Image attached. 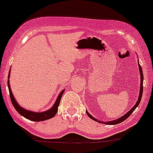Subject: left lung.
<instances>
[{
    "instance_id": "left-lung-1",
    "label": "left lung",
    "mask_w": 153,
    "mask_h": 153,
    "mask_svg": "<svg viewBox=\"0 0 153 153\" xmlns=\"http://www.w3.org/2000/svg\"><path fill=\"white\" fill-rule=\"evenodd\" d=\"M138 65H139L140 75V94H139V97H138V100H137V101L136 104H135V105H134L132 108H131V110L128 111V112H127V113H125V115H123V116L120 117V118H117V119L112 120V121H109V122H102V121H99V120L97 119V118H94V117H93L92 115H91V114H90L89 112H88V111H86L88 115L90 117V118H91V119L94 120V121H96L97 122H99V123H101V124H105V125H117V124L122 123V122H124L125 120H126L127 118H128V117H129L130 115H131V113H132V112L135 110V109H136L137 107L138 106V105H139L140 102L141 98H142V95H143V74L142 68H141L140 65L139 59H138Z\"/></svg>"
}]
</instances>
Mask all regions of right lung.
Returning a JSON list of instances; mask_svg holds the SVG:
<instances>
[{
  "mask_svg": "<svg viewBox=\"0 0 153 153\" xmlns=\"http://www.w3.org/2000/svg\"><path fill=\"white\" fill-rule=\"evenodd\" d=\"M10 75V70L9 74H8L7 84H8V88H9V92H10V96L11 102H12L13 105L14 106L16 110L22 116H23L24 118H27V119L28 120L34 121V122H41V121H45V120L50 119V118H52L53 117L55 116L57 111H58V106H59V105L61 97H62L65 89H63L60 93H59V94L58 95V97H57L56 98V100L55 101V102H54V104L53 105V106L51 107V109L41 112H32V111L27 110V109H24L23 107L21 106V105L17 102V101L16 100L15 97H14L13 96V94L12 91H11L10 85V80H9Z\"/></svg>",
  "mask_w": 153,
  "mask_h": 153,
  "instance_id": "obj_1",
  "label": "right lung"
}]
</instances>
